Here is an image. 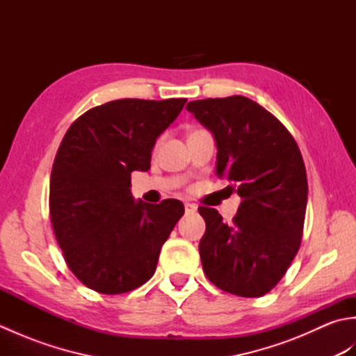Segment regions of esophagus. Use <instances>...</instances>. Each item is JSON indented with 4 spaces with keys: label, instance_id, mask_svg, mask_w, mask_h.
Returning a JSON list of instances; mask_svg holds the SVG:
<instances>
[{
    "label": "esophagus",
    "instance_id": "esophagus-1",
    "mask_svg": "<svg viewBox=\"0 0 356 356\" xmlns=\"http://www.w3.org/2000/svg\"><path fill=\"white\" fill-rule=\"evenodd\" d=\"M185 211H186V213H195V211H197V207H195L194 203L185 202Z\"/></svg>",
    "mask_w": 356,
    "mask_h": 356
}]
</instances>
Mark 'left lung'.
I'll return each mask as SVG.
<instances>
[{
    "mask_svg": "<svg viewBox=\"0 0 356 356\" xmlns=\"http://www.w3.org/2000/svg\"><path fill=\"white\" fill-rule=\"evenodd\" d=\"M186 110L214 134L216 172L241 203L232 225L200 207L207 231L203 272L218 289L261 297L283 278L303 236L307 177L297 142L280 120L245 96L193 101Z\"/></svg>",
    "mask_w": 356,
    "mask_h": 356,
    "instance_id": "8db88e82",
    "label": "left lung"
}]
</instances>
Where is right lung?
Returning a JSON list of instances; mask_svg holds the SVG:
<instances>
[{
  "label": "right lung",
  "mask_w": 356,
  "mask_h": 356,
  "mask_svg": "<svg viewBox=\"0 0 356 356\" xmlns=\"http://www.w3.org/2000/svg\"><path fill=\"white\" fill-rule=\"evenodd\" d=\"M186 99H118L90 108L67 130L50 176V220L64 260L99 293L130 292L153 277L184 203L134 202L133 171Z\"/></svg>",
  "instance_id": "1"
}]
</instances>
